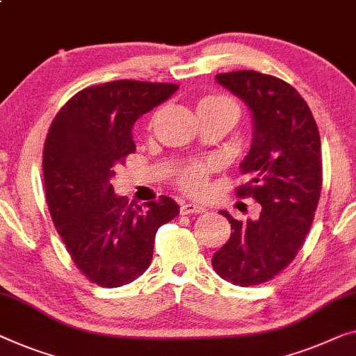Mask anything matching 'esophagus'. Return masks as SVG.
<instances>
[{
  "label": "esophagus",
  "mask_w": 356,
  "mask_h": 356,
  "mask_svg": "<svg viewBox=\"0 0 356 356\" xmlns=\"http://www.w3.org/2000/svg\"><path fill=\"white\" fill-rule=\"evenodd\" d=\"M205 212V207L199 204H191V202H183L181 207H179V213L181 215H191V213H202Z\"/></svg>",
  "instance_id": "esophagus-1"
}]
</instances>
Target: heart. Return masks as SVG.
<instances>
[{"label":"heart","mask_w":356,"mask_h":356,"mask_svg":"<svg viewBox=\"0 0 356 356\" xmlns=\"http://www.w3.org/2000/svg\"><path fill=\"white\" fill-rule=\"evenodd\" d=\"M197 112L200 118L220 117L228 120L231 125H233V123L239 118L241 109L239 104L233 99V97L215 92V95L204 96L202 99L199 101ZM157 117L159 112H154L152 117L149 118V128L156 125ZM213 170L215 163L210 161H191L188 163H184V165L175 173V183H177L179 189L184 191V193L200 194L204 193L205 188H207L209 177Z\"/></svg>","instance_id":"1"}]
</instances>
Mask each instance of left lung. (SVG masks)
<instances>
[{"label":"left lung","instance_id":"left-lung-1","mask_svg":"<svg viewBox=\"0 0 356 356\" xmlns=\"http://www.w3.org/2000/svg\"><path fill=\"white\" fill-rule=\"evenodd\" d=\"M215 79L252 111L254 140L241 163L249 181L236 194L255 199L261 212L241 221L221 210L233 233L212 266L236 286H259L289 266L312 228L323 186L321 140L310 107L284 80L255 70Z\"/></svg>","mask_w":356,"mask_h":356}]
</instances>
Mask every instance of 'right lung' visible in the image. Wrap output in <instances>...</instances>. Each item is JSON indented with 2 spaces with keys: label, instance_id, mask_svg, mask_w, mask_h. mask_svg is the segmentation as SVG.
Returning <instances> with one entry per match:
<instances>
[{
  "label": "right lung",
  "instance_id": "obj_1",
  "mask_svg": "<svg viewBox=\"0 0 356 356\" xmlns=\"http://www.w3.org/2000/svg\"><path fill=\"white\" fill-rule=\"evenodd\" d=\"M178 88L138 80L88 86L60 107L46 135L43 179L51 218L76 268L101 287L141 276L151 265L157 229L179 213L167 195L133 207L111 184L115 168L136 151L135 122Z\"/></svg>",
  "mask_w": 356,
  "mask_h": 356
}]
</instances>
